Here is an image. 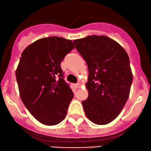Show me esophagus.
Segmentation results:
<instances>
[{
  "mask_svg": "<svg viewBox=\"0 0 151 151\" xmlns=\"http://www.w3.org/2000/svg\"><path fill=\"white\" fill-rule=\"evenodd\" d=\"M74 86H75L76 88H80V87H81V84L79 83H76V84L74 85Z\"/></svg>",
  "mask_w": 151,
  "mask_h": 151,
  "instance_id": "esophagus-1",
  "label": "esophagus"
}]
</instances>
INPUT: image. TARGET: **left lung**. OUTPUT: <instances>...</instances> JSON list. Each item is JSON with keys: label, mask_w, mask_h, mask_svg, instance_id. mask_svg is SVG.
Wrapping results in <instances>:
<instances>
[{"label": "left lung", "mask_w": 151, "mask_h": 151, "mask_svg": "<svg viewBox=\"0 0 151 151\" xmlns=\"http://www.w3.org/2000/svg\"><path fill=\"white\" fill-rule=\"evenodd\" d=\"M88 69V96L82 102L86 117L95 124L113 122L129 98L133 76L124 48L105 35L74 40Z\"/></svg>", "instance_id": "1"}]
</instances>
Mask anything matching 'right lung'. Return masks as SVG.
I'll list each match as a JSON object with an SVG mask.
<instances>
[{
    "instance_id": "obj_1",
    "label": "right lung",
    "mask_w": 151,
    "mask_h": 151,
    "mask_svg": "<svg viewBox=\"0 0 151 151\" xmlns=\"http://www.w3.org/2000/svg\"><path fill=\"white\" fill-rule=\"evenodd\" d=\"M74 48L70 40L52 36L33 42L22 53L16 70L20 97L32 116L45 125L61 122L73 98L60 64Z\"/></svg>"
}]
</instances>
